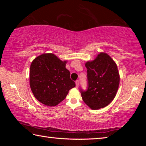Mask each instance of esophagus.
<instances>
[{"label":"esophagus","instance_id":"obj_1","mask_svg":"<svg viewBox=\"0 0 146 146\" xmlns=\"http://www.w3.org/2000/svg\"><path fill=\"white\" fill-rule=\"evenodd\" d=\"M75 84H76V87L78 88V86H79V81L78 80H76L75 82Z\"/></svg>","mask_w":146,"mask_h":146}]
</instances>
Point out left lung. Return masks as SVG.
Returning a JSON list of instances; mask_svg holds the SVG:
<instances>
[{"mask_svg": "<svg viewBox=\"0 0 146 146\" xmlns=\"http://www.w3.org/2000/svg\"><path fill=\"white\" fill-rule=\"evenodd\" d=\"M88 88L80 89L84 102L91 110H99L112 102L117 94L120 76L117 64L105 53L98 54L95 60L87 62Z\"/></svg>", "mask_w": 146, "mask_h": 146, "instance_id": "1", "label": "left lung"}]
</instances>
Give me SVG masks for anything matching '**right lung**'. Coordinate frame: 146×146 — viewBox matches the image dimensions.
Wrapping results in <instances>:
<instances>
[{
	"instance_id": "right-lung-1",
	"label": "right lung",
	"mask_w": 146,
	"mask_h": 146,
	"mask_svg": "<svg viewBox=\"0 0 146 146\" xmlns=\"http://www.w3.org/2000/svg\"><path fill=\"white\" fill-rule=\"evenodd\" d=\"M62 62L52 53H45L31 62L29 84L33 95L39 102L55 106L64 100L75 83Z\"/></svg>"
}]
</instances>
